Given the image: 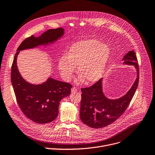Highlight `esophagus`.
Returning <instances> with one entry per match:
<instances>
[{"instance_id": "esophagus-1", "label": "esophagus", "mask_w": 155, "mask_h": 155, "mask_svg": "<svg viewBox=\"0 0 155 155\" xmlns=\"http://www.w3.org/2000/svg\"><path fill=\"white\" fill-rule=\"evenodd\" d=\"M78 91V88H77L76 87H73V88H71V93H74V92H76V91Z\"/></svg>"}]
</instances>
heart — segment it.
Masks as SVG:
<instances>
[{
    "label": "heart",
    "mask_w": 155,
    "mask_h": 155,
    "mask_svg": "<svg viewBox=\"0 0 155 155\" xmlns=\"http://www.w3.org/2000/svg\"><path fill=\"white\" fill-rule=\"evenodd\" d=\"M110 56V48L97 40L90 39L73 44L67 56H63L59 62V68L62 78L68 81L76 71L81 74L79 82L84 78L89 83L99 80L107 67Z\"/></svg>",
    "instance_id": "1"
}]
</instances>
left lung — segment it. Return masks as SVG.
I'll return each mask as SVG.
<instances>
[{"mask_svg": "<svg viewBox=\"0 0 155 155\" xmlns=\"http://www.w3.org/2000/svg\"><path fill=\"white\" fill-rule=\"evenodd\" d=\"M124 64L134 66L137 78L128 91L115 99L107 98L102 90L103 78L90 87L81 88V120L91 128L105 127L116 120L125 111L131 102L139 82V70L135 52L130 51L123 58Z\"/></svg>", "mask_w": 155, "mask_h": 155, "instance_id": "1", "label": "left lung"}]
</instances>
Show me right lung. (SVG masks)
Instances as JSON below:
<instances>
[{
  "label": "right lung",
  "instance_id": "obj_1",
  "mask_svg": "<svg viewBox=\"0 0 155 155\" xmlns=\"http://www.w3.org/2000/svg\"><path fill=\"white\" fill-rule=\"evenodd\" d=\"M64 35V29L58 28L50 29L37 38L31 36L21 44L13 59L11 79L18 104L23 113L38 124L49 123L57 117L60 101L70 94L72 85L51 78L41 84L27 82L18 70L17 58L22 50L51 44Z\"/></svg>",
  "mask_w": 155,
  "mask_h": 155
}]
</instances>
